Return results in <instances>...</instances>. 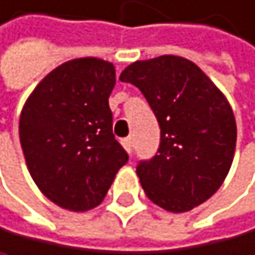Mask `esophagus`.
<instances>
[{"instance_id":"1","label":"esophagus","mask_w":255,"mask_h":255,"mask_svg":"<svg viewBox=\"0 0 255 255\" xmlns=\"http://www.w3.org/2000/svg\"><path fill=\"white\" fill-rule=\"evenodd\" d=\"M122 144H124V148L128 151V153H131V149H133V138L131 136L125 138V140H122Z\"/></svg>"}]
</instances>
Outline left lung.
<instances>
[{
  "label": "left lung",
  "instance_id": "left-lung-1",
  "mask_svg": "<svg viewBox=\"0 0 255 255\" xmlns=\"http://www.w3.org/2000/svg\"><path fill=\"white\" fill-rule=\"evenodd\" d=\"M120 81L141 91L161 128L158 153L136 166L146 197L172 213L208 200L236 149V120L223 93L195 63L174 55L135 61Z\"/></svg>",
  "mask_w": 255,
  "mask_h": 255
}]
</instances>
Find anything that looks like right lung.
<instances>
[{"mask_svg": "<svg viewBox=\"0 0 255 255\" xmlns=\"http://www.w3.org/2000/svg\"><path fill=\"white\" fill-rule=\"evenodd\" d=\"M114 86L112 63L70 60L37 84L20 112L19 140L30 176L48 200L70 212L99 205L128 161L112 133Z\"/></svg>", "mask_w": 255, "mask_h": 255, "instance_id": "1", "label": "right lung"}]
</instances>
